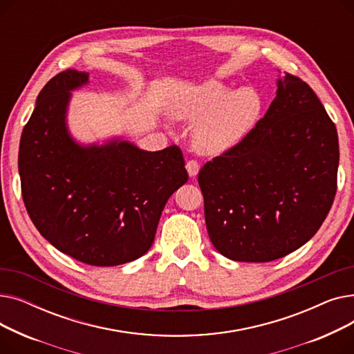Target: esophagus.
<instances>
[{"instance_id":"obj_1","label":"esophagus","mask_w":354,"mask_h":354,"mask_svg":"<svg viewBox=\"0 0 354 354\" xmlns=\"http://www.w3.org/2000/svg\"><path fill=\"white\" fill-rule=\"evenodd\" d=\"M187 171L189 174V176H196L199 172V163L196 160H188L187 162Z\"/></svg>"}]
</instances>
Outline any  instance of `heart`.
<instances>
[{
    "label": "heart",
    "instance_id": "b5f03b06",
    "mask_svg": "<svg viewBox=\"0 0 354 354\" xmlns=\"http://www.w3.org/2000/svg\"><path fill=\"white\" fill-rule=\"evenodd\" d=\"M264 100L252 87L235 88L218 80L202 82L171 103L175 119L196 123L192 143L198 152L218 155L243 142L261 118Z\"/></svg>",
    "mask_w": 354,
    "mask_h": 354
}]
</instances>
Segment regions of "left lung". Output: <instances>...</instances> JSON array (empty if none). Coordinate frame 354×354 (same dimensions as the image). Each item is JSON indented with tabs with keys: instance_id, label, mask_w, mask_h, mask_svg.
I'll use <instances>...</instances> for the list:
<instances>
[{
	"instance_id": "left-lung-1",
	"label": "left lung",
	"mask_w": 354,
	"mask_h": 354,
	"mask_svg": "<svg viewBox=\"0 0 354 354\" xmlns=\"http://www.w3.org/2000/svg\"><path fill=\"white\" fill-rule=\"evenodd\" d=\"M337 167L336 126L313 88L287 73L252 132L199 171L211 243L243 263L299 250L333 205Z\"/></svg>"
}]
</instances>
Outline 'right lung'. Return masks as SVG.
I'll list each match as a JSON object with an SVG mask.
<instances>
[{
    "label": "right lung",
    "mask_w": 354,
    "mask_h": 354,
    "mask_svg": "<svg viewBox=\"0 0 354 354\" xmlns=\"http://www.w3.org/2000/svg\"><path fill=\"white\" fill-rule=\"evenodd\" d=\"M86 84L88 73L68 68L43 87L23 130L18 172L27 212L53 247L88 266L113 267L152 247L166 202L188 174L178 146L147 152L122 138L74 139L71 91Z\"/></svg>",
    "instance_id": "obj_1"
}]
</instances>
